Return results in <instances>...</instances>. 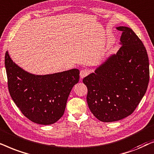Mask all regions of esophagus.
Returning a JSON list of instances; mask_svg holds the SVG:
<instances>
[{"mask_svg": "<svg viewBox=\"0 0 154 154\" xmlns=\"http://www.w3.org/2000/svg\"><path fill=\"white\" fill-rule=\"evenodd\" d=\"M88 74H89V71L87 70V69H82V70L80 71V77L82 79H83L84 77H86Z\"/></svg>", "mask_w": 154, "mask_h": 154, "instance_id": "esophagus-1", "label": "esophagus"}]
</instances>
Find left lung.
I'll return each instance as SVG.
<instances>
[{
	"label": "left lung",
	"mask_w": 154,
	"mask_h": 154,
	"mask_svg": "<svg viewBox=\"0 0 154 154\" xmlns=\"http://www.w3.org/2000/svg\"><path fill=\"white\" fill-rule=\"evenodd\" d=\"M120 48L83 79L90 110L100 121H118L132 113L146 93L149 63L146 48L132 29L120 26Z\"/></svg>",
	"instance_id": "obj_1"
}]
</instances>
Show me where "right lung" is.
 Instances as JSON below:
<instances>
[{"mask_svg":"<svg viewBox=\"0 0 154 154\" xmlns=\"http://www.w3.org/2000/svg\"><path fill=\"white\" fill-rule=\"evenodd\" d=\"M5 66L12 99L22 114L40 125L56 122L64 114L67 98L79 80V70L38 75L29 73L13 62L6 51Z\"/></svg>","mask_w":154,"mask_h":154,"instance_id":"right-lung-1","label":"right lung"}]
</instances>
